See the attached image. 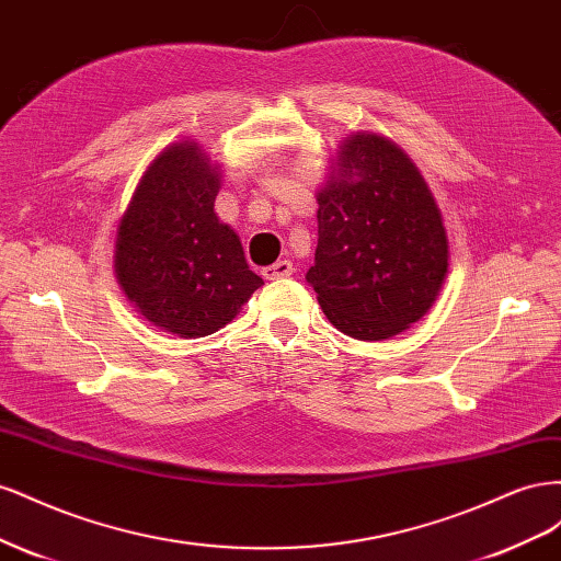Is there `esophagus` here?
I'll use <instances>...</instances> for the list:
<instances>
[{"label": "esophagus", "mask_w": 561, "mask_h": 561, "mask_svg": "<svg viewBox=\"0 0 561 561\" xmlns=\"http://www.w3.org/2000/svg\"><path fill=\"white\" fill-rule=\"evenodd\" d=\"M293 262L290 260H280V262H276V264H271V266H266L264 271H262V276L266 278V280H278V278H287V276H293Z\"/></svg>", "instance_id": "1"}]
</instances>
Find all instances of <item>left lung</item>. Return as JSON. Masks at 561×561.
Instances as JSON below:
<instances>
[{
	"label": "left lung",
	"mask_w": 561,
	"mask_h": 561,
	"mask_svg": "<svg viewBox=\"0 0 561 561\" xmlns=\"http://www.w3.org/2000/svg\"><path fill=\"white\" fill-rule=\"evenodd\" d=\"M336 165L318 194L307 280L336 330L381 342L426 313L443 287V217L414 163L381 135L344 140Z\"/></svg>",
	"instance_id": "1"
}]
</instances>
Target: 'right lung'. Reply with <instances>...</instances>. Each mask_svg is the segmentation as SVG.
<instances>
[{"mask_svg": "<svg viewBox=\"0 0 561 561\" xmlns=\"http://www.w3.org/2000/svg\"><path fill=\"white\" fill-rule=\"evenodd\" d=\"M217 168L198 145L163 149L135 190L116 236V278L154 325L196 339L231 322L264 285L239 236L215 215Z\"/></svg>", "mask_w": 561, "mask_h": 561, "instance_id": "right-lung-1", "label": "right lung"}]
</instances>
